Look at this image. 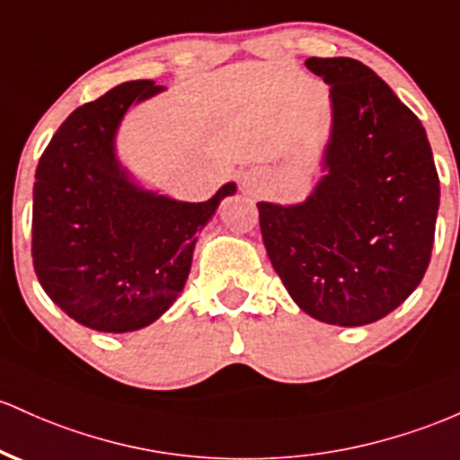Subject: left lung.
I'll use <instances>...</instances> for the list:
<instances>
[{"instance_id":"8db88e82","label":"left lung","mask_w":460,"mask_h":460,"mask_svg":"<svg viewBox=\"0 0 460 460\" xmlns=\"http://www.w3.org/2000/svg\"><path fill=\"white\" fill-rule=\"evenodd\" d=\"M330 84L323 176L304 203H257L266 253L312 319L369 325L402 305L430 264L438 174L426 128L356 58H307Z\"/></svg>"}]
</instances>
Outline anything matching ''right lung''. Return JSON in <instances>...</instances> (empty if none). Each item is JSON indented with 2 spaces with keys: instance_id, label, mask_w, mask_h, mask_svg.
Segmentation results:
<instances>
[{
  "instance_id": "obj_1",
  "label": "right lung",
  "mask_w": 460,
  "mask_h": 460,
  "mask_svg": "<svg viewBox=\"0 0 460 460\" xmlns=\"http://www.w3.org/2000/svg\"><path fill=\"white\" fill-rule=\"evenodd\" d=\"M130 80L83 104L60 124L34 174L32 261L49 299L80 325L124 334L174 304L196 240L235 194L225 183L205 203L141 188L119 164L115 135L126 111L161 93Z\"/></svg>"
}]
</instances>
